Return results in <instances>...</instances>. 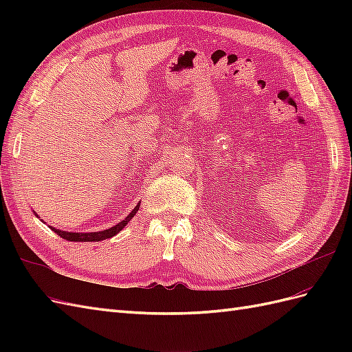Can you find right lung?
I'll return each instance as SVG.
<instances>
[{
	"label": "right lung",
	"instance_id": "1",
	"mask_svg": "<svg viewBox=\"0 0 352 352\" xmlns=\"http://www.w3.org/2000/svg\"><path fill=\"white\" fill-rule=\"evenodd\" d=\"M140 206L141 202H138V206L132 210V212L129 216H127L124 220H122L120 223H117L116 226L107 229V230H102V232H92V233H76V232H65V230H60V229H56V228H51L52 232H56L57 235L63 239H67V241H72V242H98V241H102V239H109L114 235H117L127 223H129V220L136 214L138 210H140Z\"/></svg>",
	"mask_w": 352,
	"mask_h": 352
}]
</instances>
